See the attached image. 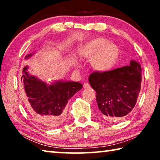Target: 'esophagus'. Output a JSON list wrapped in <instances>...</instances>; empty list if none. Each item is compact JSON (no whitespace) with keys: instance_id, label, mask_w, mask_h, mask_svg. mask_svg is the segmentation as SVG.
<instances>
[{"instance_id":"esophagus-1","label":"esophagus","mask_w":160,"mask_h":160,"mask_svg":"<svg viewBox=\"0 0 160 160\" xmlns=\"http://www.w3.org/2000/svg\"><path fill=\"white\" fill-rule=\"evenodd\" d=\"M83 88H85V89L90 88V84H89V83H88V82H85V83H84Z\"/></svg>"}]
</instances>
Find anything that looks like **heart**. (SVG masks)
Returning <instances> with one entry per match:
<instances>
[{
	"label": "heart",
	"mask_w": 160,
	"mask_h": 160,
	"mask_svg": "<svg viewBox=\"0 0 160 160\" xmlns=\"http://www.w3.org/2000/svg\"><path fill=\"white\" fill-rule=\"evenodd\" d=\"M118 53L117 47L107 39L99 38L87 43L80 49L83 58L93 59L92 65L97 71H105L112 66Z\"/></svg>",
	"instance_id": "1"
}]
</instances>
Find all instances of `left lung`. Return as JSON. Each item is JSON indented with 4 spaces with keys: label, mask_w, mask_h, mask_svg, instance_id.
<instances>
[{
    "label": "left lung",
    "mask_w": 160,
    "mask_h": 160,
    "mask_svg": "<svg viewBox=\"0 0 160 160\" xmlns=\"http://www.w3.org/2000/svg\"><path fill=\"white\" fill-rule=\"evenodd\" d=\"M142 69L136 61L130 66L109 71H95L89 82L96 91L99 113L109 121L126 117L133 109L138 97L142 80Z\"/></svg>",
    "instance_id": "1"
}]
</instances>
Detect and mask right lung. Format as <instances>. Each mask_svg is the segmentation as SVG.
I'll list each match as a JSON object with an SVG mask.
<instances>
[{
    "label": "right lung",
    "mask_w": 160,
    "mask_h": 160,
    "mask_svg": "<svg viewBox=\"0 0 160 160\" xmlns=\"http://www.w3.org/2000/svg\"><path fill=\"white\" fill-rule=\"evenodd\" d=\"M32 54L25 56L29 58ZM22 70L21 82L25 92V104L31 116L47 128H56L63 122L65 107L68 100L82 88L77 82H56L48 85Z\"/></svg>",
    "instance_id": "1"
}]
</instances>
